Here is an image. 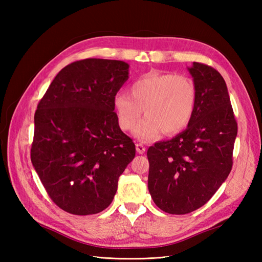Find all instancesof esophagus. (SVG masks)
I'll return each instance as SVG.
<instances>
[{
	"label": "esophagus",
	"mask_w": 262,
	"mask_h": 262,
	"mask_svg": "<svg viewBox=\"0 0 262 262\" xmlns=\"http://www.w3.org/2000/svg\"><path fill=\"white\" fill-rule=\"evenodd\" d=\"M136 148H137V152H138L139 154H143V153L145 152V146H144L143 144H141V143L137 144V145H136Z\"/></svg>",
	"instance_id": "obj_1"
}]
</instances>
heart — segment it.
<instances>
[{
  "label": "heart",
  "instance_id": "1",
  "mask_svg": "<svg viewBox=\"0 0 262 262\" xmlns=\"http://www.w3.org/2000/svg\"><path fill=\"white\" fill-rule=\"evenodd\" d=\"M130 92L117 93L114 106L124 131L136 126L144 109L146 116L134 130L140 141L148 142L162 131L166 136L179 133L193 117L196 89L188 76L150 71L132 83Z\"/></svg>",
  "mask_w": 262,
  "mask_h": 262
}]
</instances>
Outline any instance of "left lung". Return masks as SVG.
I'll return each instance as SVG.
<instances>
[{
  "instance_id": "8db88e82",
  "label": "left lung",
  "mask_w": 262,
  "mask_h": 262,
  "mask_svg": "<svg viewBox=\"0 0 262 262\" xmlns=\"http://www.w3.org/2000/svg\"><path fill=\"white\" fill-rule=\"evenodd\" d=\"M196 105L187 129L149 146L147 187L158 208L187 214L201 208L226 180L233 165L237 123L224 78L193 62L188 68Z\"/></svg>"
}]
</instances>
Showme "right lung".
I'll return each instance as SVG.
<instances>
[{
	"mask_svg": "<svg viewBox=\"0 0 262 262\" xmlns=\"http://www.w3.org/2000/svg\"><path fill=\"white\" fill-rule=\"evenodd\" d=\"M119 60L85 59L63 68L35 114L31 163L59 208L75 215L107 209L136 156L119 126L114 97L129 78Z\"/></svg>",
	"mask_w": 262,
	"mask_h": 262,
	"instance_id": "obj_1",
	"label": "right lung"
}]
</instances>
